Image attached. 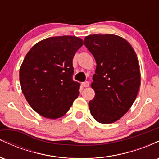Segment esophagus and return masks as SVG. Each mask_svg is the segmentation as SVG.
Listing matches in <instances>:
<instances>
[{
  "label": "esophagus",
  "mask_w": 159,
  "mask_h": 159,
  "mask_svg": "<svg viewBox=\"0 0 159 159\" xmlns=\"http://www.w3.org/2000/svg\"><path fill=\"white\" fill-rule=\"evenodd\" d=\"M82 86H83L84 87H88V86H89V82H88V81H84V82H83V83H82Z\"/></svg>",
  "instance_id": "obj_1"
}]
</instances>
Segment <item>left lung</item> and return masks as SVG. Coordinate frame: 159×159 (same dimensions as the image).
Masks as SVG:
<instances>
[{
	"label": "left lung",
	"mask_w": 159,
	"mask_h": 159,
	"mask_svg": "<svg viewBox=\"0 0 159 159\" xmlns=\"http://www.w3.org/2000/svg\"><path fill=\"white\" fill-rule=\"evenodd\" d=\"M84 45L96 62L89 102L90 114L100 123L120 120L132 107L140 85L138 57L132 45L114 34L86 36Z\"/></svg>",
	"instance_id": "left-lung-1"
}]
</instances>
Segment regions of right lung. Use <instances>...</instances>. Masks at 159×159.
<instances>
[{
  "instance_id": "obj_1",
  "label": "right lung",
  "mask_w": 159,
  "mask_h": 159,
  "mask_svg": "<svg viewBox=\"0 0 159 159\" xmlns=\"http://www.w3.org/2000/svg\"><path fill=\"white\" fill-rule=\"evenodd\" d=\"M84 44L72 36L49 37L30 48L19 71L21 90L36 113L50 119L63 116L79 95L72 79V60Z\"/></svg>"
}]
</instances>
